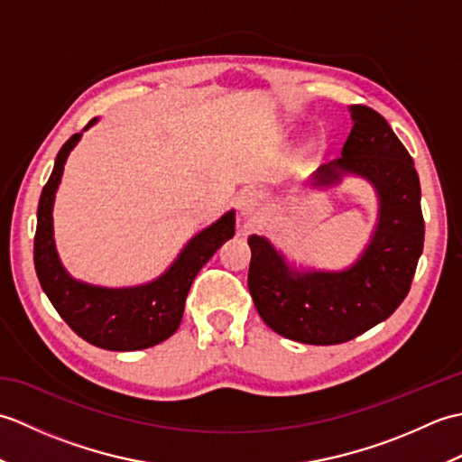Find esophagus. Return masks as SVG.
<instances>
[{
  "instance_id": "34e87169",
  "label": "esophagus",
  "mask_w": 462,
  "mask_h": 462,
  "mask_svg": "<svg viewBox=\"0 0 462 462\" xmlns=\"http://www.w3.org/2000/svg\"><path fill=\"white\" fill-rule=\"evenodd\" d=\"M263 194L256 189H250V190H244L238 196V208L240 212L246 216L250 220H256L263 214Z\"/></svg>"
}]
</instances>
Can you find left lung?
I'll use <instances>...</instances> for the list:
<instances>
[{
    "label": "left lung",
    "mask_w": 462,
    "mask_h": 462,
    "mask_svg": "<svg viewBox=\"0 0 462 462\" xmlns=\"http://www.w3.org/2000/svg\"><path fill=\"white\" fill-rule=\"evenodd\" d=\"M351 119L343 156L323 164L318 180L329 184L353 172L379 192V226L356 266L339 273L290 272L268 240L248 238V288L260 318L280 336L310 346L349 341L387 319L409 293L423 252L425 220L413 159L371 106L353 105Z\"/></svg>",
    "instance_id": "obj_1"
}]
</instances>
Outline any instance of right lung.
Here are the masks:
<instances>
[{"instance_id": "add662e5", "label": "right lung", "mask_w": 462, "mask_h": 462, "mask_svg": "<svg viewBox=\"0 0 462 462\" xmlns=\"http://www.w3.org/2000/svg\"><path fill=\"white\" fill-rule=\"evenodd\" d=\"M93 123L95 119L89 126ZM79 139L81 133H75L57 152L53 172L39 199L33 240V262L39 283L67 326L91 346L111 351L152 347L179 329L184 301L196 273L210 260L220 244L234 234V210L226 212L218 222L194 236L171 270L152 283L129 290H106L75 282L69 278L57 258L51 210L67 154Z\"/></svg>"}]
</instances>
